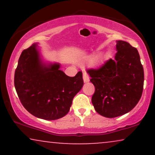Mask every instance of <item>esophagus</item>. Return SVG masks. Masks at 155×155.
<instances>
[{
    "mask_svg": "<svg viewBox=\"0 0 155 155\" xmlns=\"http://www.w3.org/2000/svg\"><path fill=\"white\" fill-rule=\"evenodd\" d=\"M83 79L84 82H88L90 81V77H89L88 74L86 71H83Z\"/></svg>",
    "mask_w": 155,
    "mask_h": 155,
    "instance_id": "esophagus-1",
    "label": "esophagus"
}]
</instances>
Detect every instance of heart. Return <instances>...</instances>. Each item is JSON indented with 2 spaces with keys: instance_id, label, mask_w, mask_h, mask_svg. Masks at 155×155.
Wrapping results in <instances>:
<instances>
[{
  "instance_id": "b5f03b06",
  "label": "heart",
  "mask_w": 155,
  "mask_h": 155,
  "mask_svg": "<svg viewBox=\"0 0 155 155\" xmlns=\"http://www.w3.org/2000/svg\"><path fill=\"white\" fill-rule=\"evenodd\" d=\"M95 57L94 56V57H91V58H88V60H95Z\"/></svg>"
}]
</instances>
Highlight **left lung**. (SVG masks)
<instances>
[{
  "mask_svg": "<svg viewBox=\"0 0 155 155\" xmlns=\"http://www.w3.org/2000/svg\"><path fill=\"white\" fill-rule=\"evenodd\" d=\"M114 60L87 71L95 86L92 103L95 111L114 118L130 111L140 99L144 74L136 48L124 41H117Z\"/></svg>",
  "mask_w": 155,
  "mask_h": 155,
  "instance_id": "obj_1",
  "label": "left lung"
}]
</instances>
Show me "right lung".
<instances>
[{"label":"right lung","mask_w":155,"mask_h":155,"mask_svg":"<svg viewBox=\"0 0 155 155\" xmlns=\"http://www.w3.org/2000/svg\"><path fill=\"white\" fill-rule=\"evenodd\" d=\"M60 68L58 63H42L36 44L22 51L15 70V87L22 106L33 116L47 120L62 118L82 87V72L70 77Z\"/></svg>","instance_id":"right-lung-1"}]
</instances>
